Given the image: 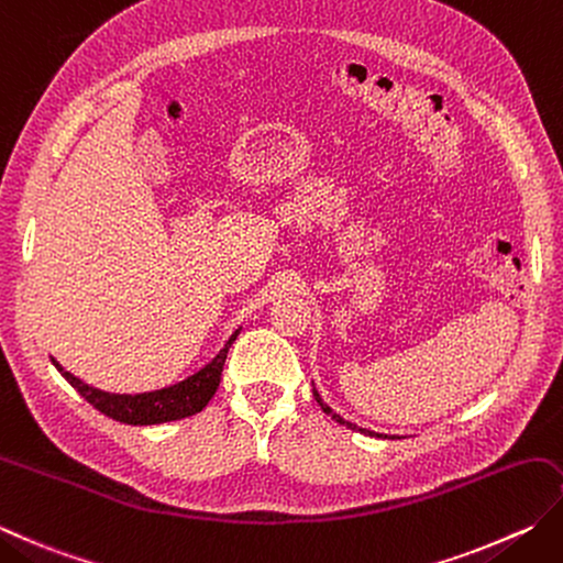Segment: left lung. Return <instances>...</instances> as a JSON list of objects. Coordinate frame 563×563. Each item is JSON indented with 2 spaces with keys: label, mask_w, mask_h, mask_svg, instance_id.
I'll return each instance as SVG.
<instances>
[{
  "label": "left lung",
  "mask_w": 563,
  "mask_h": 563,
  "mask_svg": "<svg viewBox=\"0 0 563 563\" xmlns=\"http://www.w3.org/2000/svg\"><path fill=\"white\" fill-rule=\"evenodd\" d=\"M314 400L319 402V407H322V410H324V415H329V417H332V420H334V422H339V424H346L349 429H356V432H361V434H373V432H368V429H358L356 424H351V422H346V420H344V417H339V415H336V412L332 410V407H329V405H327V402H324L322 398H319V393H317V390H314ZM376 437H378V434H376Z\"/></svg>",
  "instance_id": "1"
}]
</instances>
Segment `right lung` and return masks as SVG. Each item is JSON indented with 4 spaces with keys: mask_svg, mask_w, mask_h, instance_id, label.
<instances>
[{
    "mask_svg": "<svg viewBox=\"0 0 563 563\" xmlns=\"http://www.w3.org/2000/svg\"><path fill=\"white\" fill-rule=\"evenodd\" d=\"M236 336H239V329L229 336L224 349L219 351V354L209 361L205 368L197 371L195 376L175 383L170 388L139 393V395H119V393H104L99 388H92V385L82 383L80 378H75L73 373L65 371L55 358L51 361L53 366L60 371V376L68 380L73 388L95 407V410L124 424H161V422L183 420V417L200 412L202 407L212 400V395L219 388V380H222V368L229 354V346L234 344Z\"/></svg>",
    "mask_w": 563,
    "mask_h": 563,
    "instance_id": "1",
    "label": "right lung"
}]
</instances>
